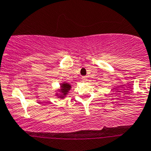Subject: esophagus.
<instances>
[{
    "instance_id": "obj_1",
    "label": "esophagus",
    "mask_w": 151,
    "mask_h": 151,
    "mask_svg": "<svg viewBox=\"0 0 151 151\" xmlns=\"http://www.w3.org/2000/svg\"><path fill=\"white\" fill-rule=\"evenodd\" d=\"M81 80H82V81H84V82H86V81H88V78H87L85 76L81 77Z\"/></svg>"
}]
</instances>
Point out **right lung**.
Returning <instances> with one entry per match:
<instances>
[{
    "label": "right lung",
    "instance_id": "obj_1",
    "mask_svg": "<svg viewBox=\"0 0 151 151\" xmlns=\"http://www.w3.org/2000/svg\"><path fill=\"white\" fill-rule=\"evenodd\" d=\"M71 85L69 83L63 82L60 85V89L56 91V96L60 99H63L67 95L69 91L71 90Z\"/></svg>",
    "mask_w": 151,
    "mask_h": 151
}]
</instances>
